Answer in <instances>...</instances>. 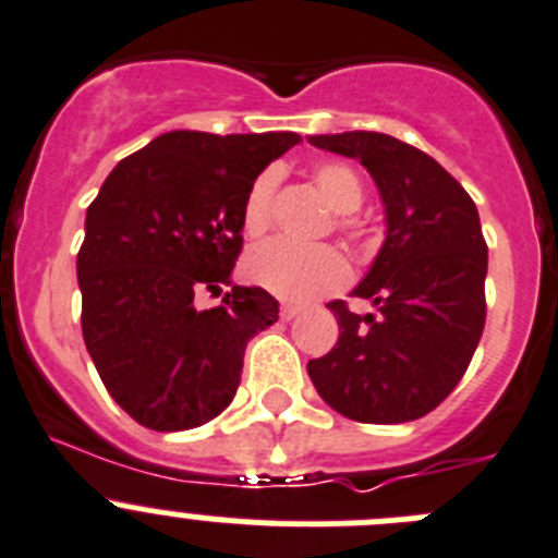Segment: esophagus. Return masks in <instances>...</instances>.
Instances as JSON below:
<instances>
[{
    "mask_svg": "<svg viewBox=\"0 0 558 558\" xmlns=\"http://www.w3.org/2000/svg\"><path fill=\"white\" fill-rule=\"evenodd\" d=\"M298 314H300V305H291V303L280 305V316H283L286 323H289V319H294Z\"/></svg>",
    "mask_w": 558,
    "mask_h": 558,
    "instance_id": "1",
    "label": "esophagus"
}]
</instances>
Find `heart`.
Here are the masks:
<instances>
[{"mask_svg": "<svg viewBox=\"0 0 558 558\" xmlns=\"http://www.w3.org/2000/svg\"><path fill=\"white\" fill-rule=\"evenodd\" d=\"M314 183L328 205L339 210L336 230L350 242H364L366 225L350 210L364 203V180L350 163L325 160L314 169ZM278 174L260 172L250 185L242 205V230L250 239L267 233L272 222V203ZM244 272L260 289L272 291L283 300L308 303L344 289L350 280V267L344 255L333 247H298L289 242H269L255 247L244 260Z\"/></svg>", "mask_w": 558, "mask_h": 558, "instance_id": "b5f03b06", "label": "heart"}]
</instances>
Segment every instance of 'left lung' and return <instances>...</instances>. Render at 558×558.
<instances>
[{"label":"left lung","mask_w":558,"mask_h":558,"mask_svg":"<svg viewBox=\"0 0 558 558\" xmlns=\"http://www.w3.org/2000/svg\"><path fill=\"white\" fill-rule=\"evenodd\" d=\"M314 147L359 158L378 183L389 233L355 298L375 314L328 308L339 341L308 361L325 403L355 423H409L464 378L486 323V242L459 180L423 149L384 133L311 135Z\"/></svg>","instance_id":"obj_1"}]
</instances>
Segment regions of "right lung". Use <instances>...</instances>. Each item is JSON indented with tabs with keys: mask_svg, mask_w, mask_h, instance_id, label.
Wrapping results in <instances>:
<instances>
[{
	"mask_svg": "<svg viewBox=\"0 0 558 558\" xmlns=\"http://www.w3.org/2000/svg\"><path fill=\"white\" fill-rule=\"evenodd\" d=\"M298 133L174 130L119 160L85 214L77 253L83 339L110 398L153 430H189L222 414L247 341L278 323L260 286L222 294L242 253V205Z\"/></svg>",
	"mask_w": 558,
	"mask_h": 558,
	"instance_id": "right-lung-1",
	"label": "right lung"
}]
</instances>
